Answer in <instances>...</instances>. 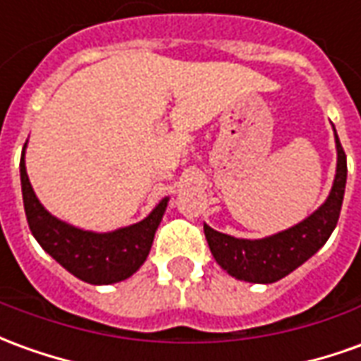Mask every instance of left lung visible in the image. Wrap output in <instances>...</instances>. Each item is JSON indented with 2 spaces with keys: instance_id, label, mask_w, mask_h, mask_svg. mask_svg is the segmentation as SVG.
<instances>
[{
  "instance_id": "8db88e82",
  "label": "left lung",
  "mask_w": 361,
  "mask_h": 361,
  "mask_svg": "<svg viewBox=\"0 0 361 361\" xmlns=\"http://www.w3.org/2000/svg\"><path fill=\"white\" fill-rule=\"evenodd\" d=\"M334 138H336L338 160H336V176L330 195L305 221L287 231L258 240L234 238L231 234L219 233L209 224H203L211 254L215 256L216 264L226 269V274L250 283H274L305 264L329 240V236L338 223L348 173L346 154L340 145L336 130H334Z\"/></svg>"
}]
</instances>
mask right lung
I'll use <instances>...</instances> for the list:
<instances>
[{
    "label": "right lung",
    "instance_id": "obj_1",
    "mask_svg": "<svg viewBox=\"0 0 361 361\" xmlns=\"http://www.w3.org/2000/svg\"><path fill=\"white\" fill-rule=\"evenodd\" d=\"M27 146V145H25ZM25 146L21 154L23 205L32 236L62 268L92 286H109L130 277L145 264L154 240L156 228L168 207L164 197L140 223L113 233H92L50 215L35 195L25 168Z\"/></svg>",
    "mask_w": 361,
    "mask_h": 361
}]
</instances>
